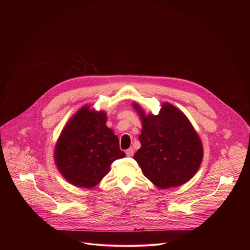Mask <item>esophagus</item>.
Here are the masks:
<instances>
[{
  "mask_svg": "<svg viewBox=\"0 0 250 250\" xmlns=\"http://www.w3.org/2000/svg\"><path fill=\"white\" fill-rule=\"evenodd\" d=\"M133 152H134V150H133V148H128L126 151H125V153H126V155L127 156H129V157H131L132 155H133Z\"/></svg>",
  "mask_w": 250,
  "mask_h": 250,
  "instance_id": "esophagus-1",
  "label": "esophagus"
}]
</instances>
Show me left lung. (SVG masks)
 I'll list each match as a JSON object with an SVG mask.
<instances>
[{"label": "left lung", "mask_w": 250, "mask_h": 250, "mask_svg": "<svg viewBox=\"0 0 250 250\" xmlns=\"http://www.w3.org/2000/svg\"><path fill=\"white\" fill-rule=\"evenodd\" d=\"M142 128L141 144L133 158L145 176L161 189L187 183L199 170L204 148L201 138L185 114L170 103H163L158 115L132 104Z\"/></svg>", "instance_id": "8db88e82"}]
</instances>
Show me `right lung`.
Returning a JSON list of instances; mask_svg holds the SVG:
<instances>
[{"label": "right lung", "mask_w": 250, "mask_h": 250, "mask_svg": "<svg viewBox=\"0 0 250 250\" xmlns=\"http://www.w3.org/2000/svg\"><path fill=\"white\" fill-rule=\"evenodd\" d=\"M105 123L104 111L86 104L62 129L53 156L58 171L70 184L91 189L109 173L115 160L125 156L118 136Z\"/></svg>", "instance_id": "1"}]
</instances>
